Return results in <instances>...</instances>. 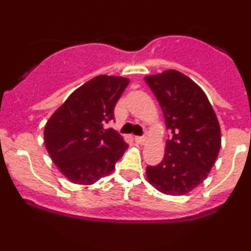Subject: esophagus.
<instances>
[{"label": "esophagus", "mask_w": 251, "mask_h": 251, "mask_svg": "<svg viewBox=\"0 0 251 251\" xmlns=\"http://www.w3.org/2000/svg\"><path fill=\"white\" fill-rule=\"evenodd\" d=\"M134 140L140 145H144L146 143V138L145 137H134Z\"/></svg>", "instance_id": "esophagus-1"}]
</instances>
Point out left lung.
<instances>
[{"label": "left lung", "mask_w": 251, "mask_h": 251, "mask_svg": "<svg viewBox=\"0 0 251 251\" xmlns=\"http://www.w3.org/2000/svg\"><path fill=\"white\" fill-rule=\"evenodd\" d=\"M172 133L163 160L146 168L149 183L165 195L183 196L208 177L221 148V128L208 97L180 72L145 76Z\"/></svg>", "instance_id": "8db88e82"}]
</instances>
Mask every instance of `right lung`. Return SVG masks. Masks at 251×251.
<instances>
[{
  "mask_svg": "<svg viewBox=\"0 0 251 251\" xmlns=\"http://www.w3.org/2000/svg\"><path fill=\"white\" fill-rule=\"evenodd\" d=\"M123 76L98 75L83 83L45 126V144L53 163L74 184L91 185L111 174L127 144L106 124L127 87Z\"/></svg>",
  "mask_w": 251,
  "mask_h": 251,
  "instance_id": "obj_1",
  "label": "right lung"
}]
</instances>
